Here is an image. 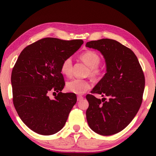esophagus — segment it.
Masks as SVG:
<instances>
[{"label": "esophagus", "mask_w": 156, "mask_h": 156, "mask_svg": "<svg viewBox=\"0 0 156 156\" xmlns=\"http://www.w3.org/2000/svg\"><path fill=\"white\" fill-rule=\"evenodd\" d=\"M82 99H83V97H82V96H81V95H78L77 97L78 101H80L82 100Z\"/></svg>", "instance_id": "obj_1"}]
</instances>
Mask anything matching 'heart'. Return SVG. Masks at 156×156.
Listing matches in <instances>:
<instances>
[{"label": "heart", "mask_w": 156, "mask_h": 156, "mask_svg": "<svg viewBox=\"0 0 156 156\" xmlns=\"http://www.w3.org/2000/svg\"><path fill=\"white\" fill-rule=\"evenodd\" d=\"M80 58L89 67L88 75H90L91 78L97 80L103 76V69L98 67L101 58L97 52L94 51L83 52L80 54ZM72 69L73 62L72 58L68 57L63 59L60 66V71L62 74L67 77H70L72 74ZM66 87L68 91L72 93L82 94L91 88V84L90 81L87 80L75 78L68 81L66 83Z\"/></svg>", "instance_id": "obj_1"}]
</instances>
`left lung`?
<instances>
[{
  "mask_svg": "<svg viewBox=\"0 0 156 156\" xmlns=\"http://www.w3.org/2000/svg\"><path fill=\"white\" fill-rule=\"evenodd\" d=\"M86 46L100 51L107 64L105 76L86 97L89 103L87 122L98 134L117 133L130 123L141 107L145 88L143 69L133 51L113 39L91 41ZM93 94L109 99L101 100Z\"/></svg>",
  "mask_w": 156,
  "mask_h": 156,
  "instance_id": "8db88e82",
  "label": "left lung"
}]
</instances>
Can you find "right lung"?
<instances>
[{
    "label": "right lung",
    "instance_id": "1",
    "mask_svg": "<svg viewBox=\"0 0 156 156\" xmlns=\"http://www.w3.org/2000/svg\"><path fill=\"white\" fill-rule=\"evenodd\" d=\"M83 43L82 39L45 37L20 54L11 74L12 102L22 121L35 133L53 135L66 124L77 97L61 92L65 81L60 66ZM51 92L54 99L48 97Z\"/></svg>",
    "mask_w": 156,
    "mask_h": 156
}]
</instances>
